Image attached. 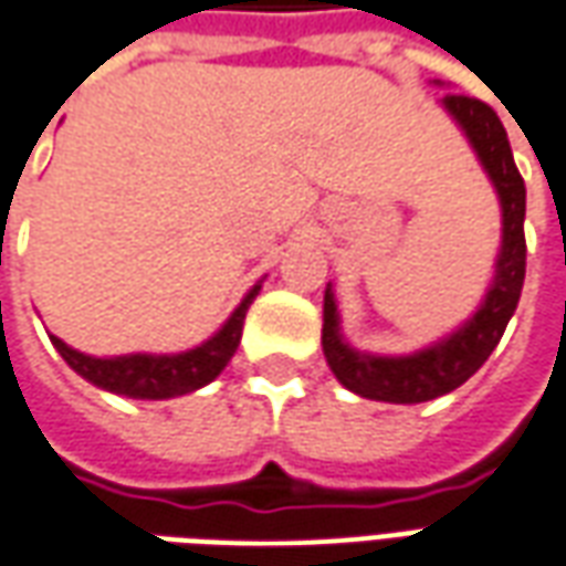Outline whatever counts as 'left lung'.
I'll return each mask as SVG.
<instances>
[{
    "label": "left lung",
    "instance_id": "1",
    "mask_svg": "<svg viewBox=\"0 0 566 566\" xmlns=\"http://www.w3.org/2000/svg\"><path fill=\"white\" fill-rule=\"evenodd\" d=\"M444 109L457 118L469 144L475 146L478 159L496 187L503 205V248L496 260V275L490 284L481 310L462 324L457 334L434 343L429 349L413 355H367L355 352L339 337V315L334 303V291L327 284L324 291V327L322 346L324 358L334 370V377L349 392L370 398V401H392V405H420L432 401L438 395L453 392L478 367L490 358L496 343L503 339L509 318L515 315L524 270H527V242H524V211H527V189L524 177L517 174L512 159V146L505 137L500 116L478 97L448 94Z\"/></svg>",
    "mask_w": 566,
    "mask_h": 566
}]
</instances>
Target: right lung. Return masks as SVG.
I'll use <instances>...</instances> for the list:
<instances>
[{"mask_svg":"<svg viewBox=\"0 0 566 566\" xmlns=\"http://www.w3.org/2000/svg\"><path fill=\"white\" fill-rule=\"evenodd\" d=\"M260 284H254L248 296L239 303V310L229 315V322L217 331L208 343L196 349L180 352V355H118V358H94L85 352L66 346L63 339L51 337L54 349L61 352L63 361L106 392L128 395V398H174V395L196 392L208 386L211 379L220 377V370L229 365V358L239 349L242 339L244 315L254 303Z\"/></svg>","mask_w":566,"mask_h":566,"instance_id":"1","label":"right lung"}]
</instances>
